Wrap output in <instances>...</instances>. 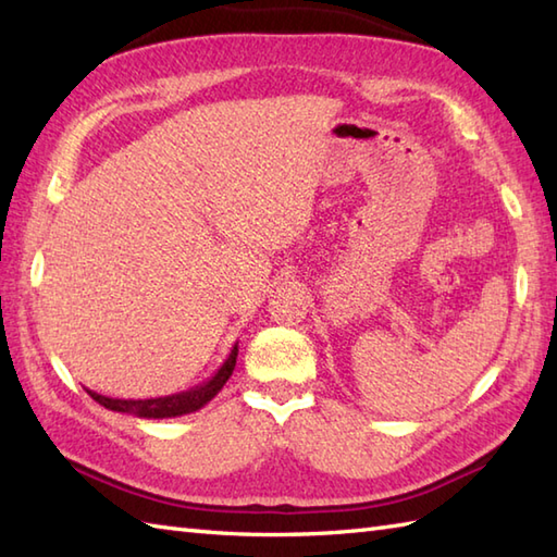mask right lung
<instances>
[{
    "label": "right lung",
    "instance_id": "obj_1",
    "mask_svg": "<svg viewBox=\"0 0 557 557\" xmlns=\"http://www.w3.org/2000/svg\"><path fill=\"white\" fill-rule=\"evenodd\" d=\"M236 354H239V342L232 347L230 357L224 359L220 369L212 373L206 383H200L186 393H176L168 397H150V399H116V397H104L92 393V389L86 387V393L102 405L104 409L112 411H122V413H134L138 419H172V417H184V413L198 411L200 407H206L208 401L215 397L222 385L230 381V375L236 366Z\"/></svg>",
    "mask_w": 557,
    "mask_h": 557
}]
</instances>
